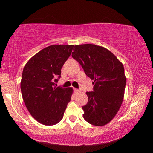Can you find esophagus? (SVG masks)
<instances>
[{
	"label": "esophagus",
	"instance_id": "34e87169",
	"mask_svg": "<svg viewBox=\"0 0 153 153\" xmlns=\"http://www.w3.org/2000/svg\"><path fill=\"white\" fill-rule=\"evenodd\" d=\"M74 92L75 93H80V91H79V89H76V88H74Z\"/></svg>",
	"mask_w": 153,
	"mask_h": 153
}]
</instances>
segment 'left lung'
Here are the masks:
<instances>
[{"label": "left lung", "instance_id": "1", "mask_svg": "<svg viewBox=\"0 0 153 153\" xmlns=\"http://www.w3.org/2000/svg\"><path fill=\"white\" fill-rule=\"evenodd\" d=\"M73 50L72 58L94 81L93 91L86 92L88 101L82 106L83 118L95 126L107 124L118 113L124 97L126 77L123 65L100 46L75 45Z\"/></svg>", "mask_w": 153, "mask_h": 153}]
</instances>
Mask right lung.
<instances>
[{"label": "right lung", "instance_id": "right-lung-1", "mask_svg": "<svg viewBox=\"0 0 153 153\" xmlns=\"http://www.w3.org/2000/svg\"><path fill=\"white\" fill-rule=\"evenodd\" d=\"M74 45H51L30 58L24 68L21 91L24 103L33 118L45 125L62 120L71 100L72 88L55 85Z\"/></svg>", "mask_w": 153, "mask_h": 153}]
</instances>
